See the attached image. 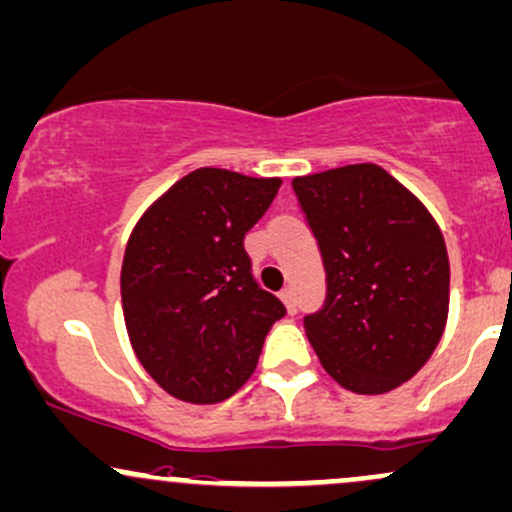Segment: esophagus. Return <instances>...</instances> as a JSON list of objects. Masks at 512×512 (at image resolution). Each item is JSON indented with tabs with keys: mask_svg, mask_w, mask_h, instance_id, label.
I'll list each match as a JSON object with an SVG mask.
<instances>
[{
	"mask_svg": "<svg viewBox=\"0 0 512 512\" xmlns=\"http://www.w3.org/2000/svg\"><path fill=\"white\" fill-rule=\"evenodd\" d=\"M280 300L285 302V307H288L290 315H293V312L298 310V302H295V293H293V290H290V288L280 290Z\"/></svg>",
	"mask_w": 512,
	"mask_h": 512,
	"instance_id": "34e87169",
	"label": "esophagus"
}]
</instances>
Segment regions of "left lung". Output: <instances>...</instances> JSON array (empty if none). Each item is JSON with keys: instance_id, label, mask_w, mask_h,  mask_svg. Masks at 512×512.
I'll return each mask as SVG.
<instances>
[{"instance_id": "8db88e82", "label": "left lung", "mask_w": 512, "mask_h": 512, "mask_svg": "<svg viewBox=\"0 0 512 512\" xmlns=\"http://www.w3.org/2000/svg\"><path fill=\"white\" fill-rule=\"evenodd\" d=\"M320 246L327 293L305 315L324 371L351 393L410 381L439 344L449 307V258L432 214L373 163L293 180Z\"/></svg>"}]
</instances>
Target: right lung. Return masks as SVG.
Masks as SVG:
<instances>
[{
    "label": "right lung",
    "mask_w": 512,
    "mask_h": 512,
    "mask_svg": "<svg viewBox=\"0 0 512 512\" xmlns=\"http://www.w3.org/2000/svg\"><path fill=\"white\" fill-rule=\"evenodd\" d=\"M278 188V178L192 170L131 232L122 263L126 332L141 366L173 398L205 405L234 395L285 315L244 251Z\"/></svg>",
    "instance_id": "add662e5"
}]
</instances>
